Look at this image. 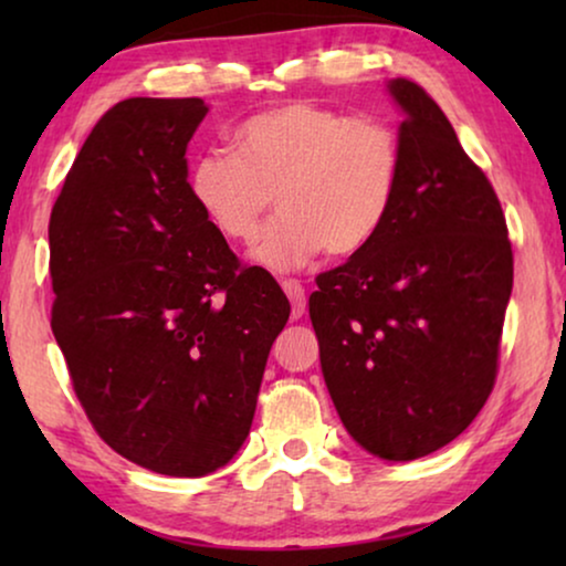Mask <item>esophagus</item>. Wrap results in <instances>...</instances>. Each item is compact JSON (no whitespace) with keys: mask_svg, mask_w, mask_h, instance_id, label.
Segmentation results:
<instances>
[{"mask_svg":"<svg viewBox=\"0 0 566 566\" xmlns=\"http://www.w3.org/2000/svg\"><path fill=\"white\" fill-rule=\"evenodd\" d=\"M283 291L285 296L291 298V306H293V319H301L306 312V293L304 289H301L298 281H293V277H289V281H283Z\"/></svg>","mask_w":566,"mask_h":566,"instance_id":"1","label":"esophagus"}]
</instances>
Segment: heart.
Segmentation results:
<instances>
[{"label":"heart","mask_w":566,"mask_h":566,"mask_svg":"<svg viewBox=\"0 0 566 566\" xmlns=\"http://www.w3.org/2000/svg\"><path fill=\"white\" fill-rule=\"evenodd\" d=\"M237 154L211 149L190 165L188 190L208 223L231 242L258 234L252 258L273 270L327 250L350 258L389 221L405 151L397 128L376 115H347L308 99L254 113L234 128Z\"/></svg>","instance_id":"1"}]
</instances>
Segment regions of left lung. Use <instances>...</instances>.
<instances>
[{
  "label": "left lung",
  "mask_w": 566,
  "mask_h": 566,
  "mask_svg": "<svg viewBox=\"0 0 566 566\" xmlns=\"http://www.w3.org/2000/svg\"><path fill=\"white\" fill-rule=\"evenodd\" d=\"M405 113V169L374 242L308 296L324 384L345 430L384 461L451 443L497 376L513 250L490 180L420 84H386Z\"/></svg>",
  "instance_id": "1"
}]
</instances>
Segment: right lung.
I'll list each match as a JSON object with an SVG mask.
<instances>
[{
	"label": "right lung",
	"mask_w": 566,
	"mask_h": 566,
	"mask_svg": "<svg viewBox=\"0 0 566 566\" xmlns=\"http://www.w3.org/2000/svg\"><path fill=\"white\" fill-rule=\"evenodd\" d=\"M200 97L113 105L49 223L51 329L97 436L138 467L206 476L250 436L291 304L242 268L188 190Z\"/></svg>",
	"instance_id": "1"
}]
</instances>
